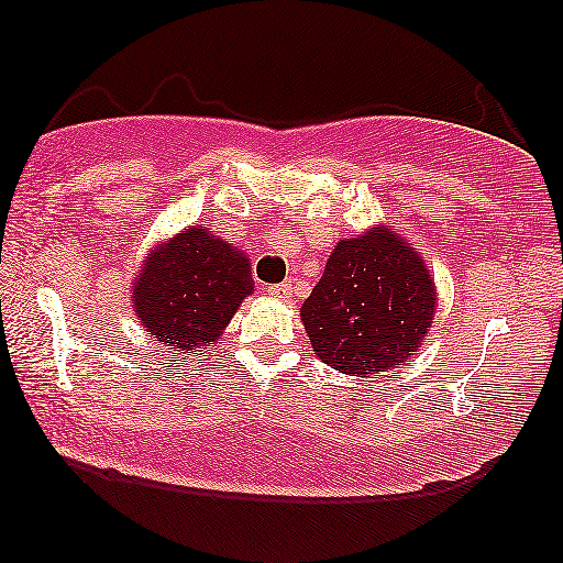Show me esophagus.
Wrapping results in <instances>:
<instances>
[{"label":"esophagus","mask_w":563,"mask_h":563,"mask_svg":"<svg viewBox=\"0 0 563 563\" xmlns=\"http://www.w3.org/2000/svg\"><path fill=\"white\" fill-rule=\"evenodd\" d=\"M266 295L268 297H276V299H284V302H289V287L287 284H272V287H266Z\"/></svg>","instance_id":"esophagus-1"}]
</instances>
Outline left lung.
<instances>
[{
  "label": "left lung",
  "mask_w": 563,
  "mask_h": 563,
  "mask_svg": "<svg viewBox=\"0 0 563 563\" xmlns=\"http://www.w3.org/2000/svg\"><path fill=\"white\" fill-rule=\"evenodd\" d=\"M433 314V276L391 225L338 243L302 305L318 358L351 376L402 366L426 341Z\"/></svg>",
  "instance_id": "1"
}]
</instances>
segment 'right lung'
Instances as JSON below:
<instances>
[{"mask_svg": "<svg viewBox=\"0 0 563 563\" xmlns=\"http://www.w3.org/2000/svg\"><path fill=\"white\" fill-rule=\"evenodd\" d=\"M251 291L249 258L212 230L195 225L145 258L133 307L158 343L191 353L218 341Z\"/></svg>", "mask_w": 563, "mask_h": 563, "instance_id": "right-lung-1", "label": "right lung"}]
</instances>
